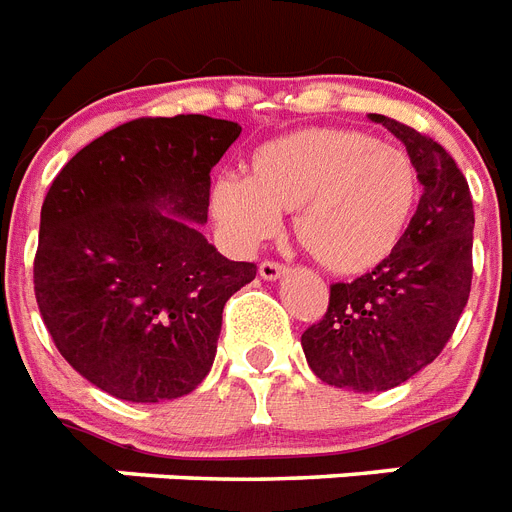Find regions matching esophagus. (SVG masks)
Segmentation results:
<instances>
[{
  "label": "esophagus",
  "mask_w": 512,
  "mask_h": 512,
  "mask_svg": "<svg viewBox=\"0 0 512 512\" xmlns=\"http://www.w3.org/2000/svg\"><path fill=\"white\" fill-rule=\"evenodd\" d=\"M287 269L282 264H277V261H261L259 264V274H261V280H280L282 274H285Z\"/></svg>",
  "instance_id": "34e87169"
}]
</instances>
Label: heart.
Returning a JSON list of instances; mask_svg holds the SVG:
<instances>
[{
  "label": "heart",
  "instance_id": "b5f03b06",
  "mask_svg": "<svg viewBox=\"0 0 512 512\" xmlns=\"http://www.w3.org/2000/svg\"><path fill=\"white\" fill-rule=\"evenodd\" d=\"M421 198L408 151L345 128H303L264 143L246 177L219 175L211 211L240 251H251L295 211V238L335 274H363L398 251Z\"/></svg>",
  "mask_w": 512,
  "mask_h": 512
}]
</instances>
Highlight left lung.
<instances>
[{"instance_id":"8db88e82","label":"left lung","mask_w":512,"mask_h":512,"mask_svg":"<svg viewBox=\"0 0 512 512\" xmlns=\"http://www.w3.org/2000/svg\"><path fill=\"white\" fill-rule=\"evenodd\" d=\"M369 117L403 141L424 193L398 251L358 280L329 287L327 314L301 345L322 382L384 392L429 366L458 327L474 274V201L434 138L384 114Z\"/></svg>"}]
</instances>
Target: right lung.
Here are the masks:
<instances>
[{
	"label": "right lung",
	"instance_id": "1",
	"mask_svg": "<svg viewBox=\"0 0 512 512\" xmlns=\"http://www.w3.org/2000/svg\"><path fill=\"white\" fill-rule=\"evenodd\" d=\"M240 135L206 114L141 117L80 149L41 206L33 290L80 377L130 403L183 398L217 356L222 311L256 277L204 238L211 167Z\"/></svg>",
	"mask_w": 512,
	"mask_h": 512
}]
</instances>
